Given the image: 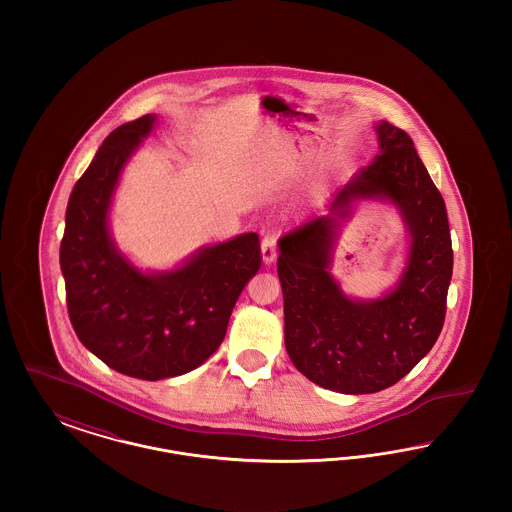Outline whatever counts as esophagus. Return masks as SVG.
<instances>
[{
    "label": "esophagus",
    "instance_id": "esophagus-1",
    "mask_svg": "<svg viewBox=\"0 0 512 512\" xmlns=\"http://www.w3.org/2000/svg\"><path fill=\"white\" fill-rule=\"evenodd\" d=\"M261 253H263L265 265H270L276 259V253H278V236H274V234L265 236L263 242H261Z\"/></svg>",
    "mask_w": 512,
    "mask_h": 512
}]
</instances>
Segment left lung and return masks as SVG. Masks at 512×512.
<instances>
[{
  "label": "left lung",
  "mask_w": 512,
  "mask_h": 512,
  "mask_svg": "<svg viewBox=\"0 0 512 512\" xmlns=\"http://www.w3.org/2000/svg\"><path fill=\"white\" fill-rule=\"evenodd\" d=\"M380 155L328 205L280 240L286 349L311 382L340 393H376L397 384L434 347L443 328L453 249L445 201L413 140L388 121L376 124ZM363 198H390L412 234L398 288L359 302L327 272L340 220Z\"/></svg>",
  "instance_id": "1"
}]
</instances>
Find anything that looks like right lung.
Here are the masks:
<instances>
[{
    "instance_id": "right-lung-1",
    "label": "right lung",
    "mask_w": 512,
    "mask_h": 512,
    "mask_svg": "<svg viewBox=\"0 0 512 512\" xmlns=\"http://www.w3.org/2000/svg\"><path fill=\"white\" fill-rule=\"evenodd\" d=\"M155 115L115 128L74 184L61 240L74 332L113 370L163 380L205 363L226 336L232 309L261 268L255 232L203 247L171 272L144 274L109 234V207L122 167L151 132Z\"/></svg>"
}]
</instances>
